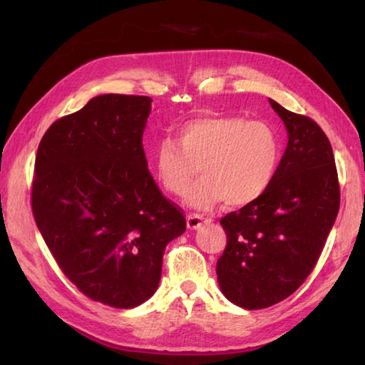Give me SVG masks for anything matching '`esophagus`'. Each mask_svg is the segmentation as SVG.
I'll return each instance as SVG.
<instances>
[{"mask_svg":"<svg viewBox=\"0 0 365 365\" xmlns=\"http://www.w3.org/2000/svg\"><path fill=\"white\" fill-rule=\"evenodd\" d=\"M204 221V216L202 215H197V213H191L187 216V226L190 229H197L200 224Z\"/></svg>","mask_w":365,"mask_h":365,"instance_id":"obj_1","label":"esophagus"}]
</instances>
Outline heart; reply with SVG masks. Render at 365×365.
Here are the masks:
<instances>
[{
  "mask_svg": "<svg viewBox=\"0 0 365 365\" xmlns=\"http://www.w3.org/2000/svg\"><path fill=\"white\" fill-rule=\"evenodd\" d=\"M284 155L279 131L242 115L205 114L185 120L177 139L161 138L153 149V166L168 192L180 196L200 173L204 178L187 192L196 208L224 200L232 208L260 199L273 185Z\"/></svg>",
  "mask_w": 365,
  "mask_h": 365,
  "instance_id": "obj_1",
  "label": "heart"
}]
</instances>
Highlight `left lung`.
<instances>
[{"label": "left lung", "instance_id": "obj_1", "mask_svg": "<svg viewBox=\"0 0 365 365\" xmlns=\"http://www.w3.org/2000/svg\"><path fill=\"white\" fill-rule=\"evenodd\" d=\"M269 103L289 131L281 168L265 195L220 221L227 235L216 263L221 292L251 311L298 290L319 262L340 207L328 136L307 115Z\"/></svg>", "mask_w": 365, "mask_h": 365}]
</instances>
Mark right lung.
Segmentation results:
<instances>
[{
  "instance_id": "obj_1",
  "label": "right lung",
  "mask_w": 365,
  "mask_h": 365,
  "mask_svg": "<svg viewBox=\"0 0 365 365\" xmlns=\"http://www.w3.org/2000/svg\"><path fill=\"white\" fill-rule=\"evenodd\" d=\"M150 102L94 97L53 122L36 155L31 207L46 246L84 297L118 309L152 297L166 245L187 229L147 168Z\"/></svg>"
}]
</instances>
